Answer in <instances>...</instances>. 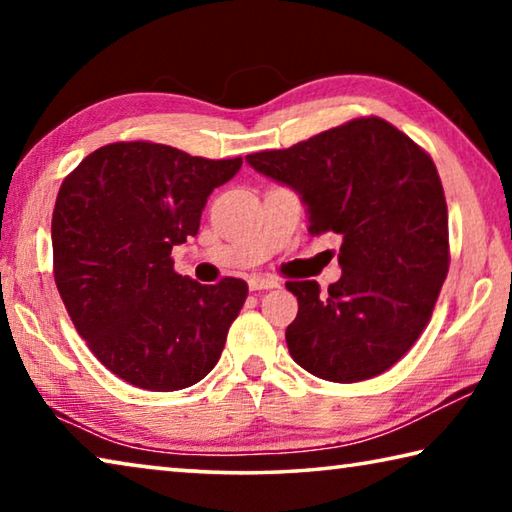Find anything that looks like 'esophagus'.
I'll return each mask as SVG.
<instances>
[{
    "label": "esophagus",
    "instance_id": "1",
    "mask_svg": "<svg viewBox=\"0 0 512 512\" xmlns=\"http://www.w3.org/2000/svg\"><path fill=\"white\" fill-rule=\"evenodd\" d=\"M248 287H250V291L275 289V287H280V282H277L275 277H268V275H250L248 277Z\"/></svg>",
    "mask_w": 512,
    "mask_h": 512
}]
</instances>
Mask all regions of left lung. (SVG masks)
<instances>
[{
    "mask_svg": "<svg viewBox=\"0 0 512 512\" xmlns=\"http://www.w3.org/2000/svg\"><path fill=\"white\" fill-rule=\"evenodd\" d=\"M302 194L309 232L341 235V280H289L293 361L336 384L395 366L429 325L449 271L443 183L431 155L381 117H354L289 149L246 155Z\"/></svg>",
    "mask_w": 512,
    "mask_h": 512,
    "instance_id": "left-lung-1",
    "label": "left lung"
}]
</instances>
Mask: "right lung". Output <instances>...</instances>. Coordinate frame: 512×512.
<instances>
[{
  "label": "right lung",
  "mask_w": 512,
  "mask_h": 512,
  "mask_svg": "<svg viewBox=\"0 0 512 512\" xmlns=\"http://www.w3.org/2000/svg\"><path fill=\"white\" fill-rule=\"evenodd\" d=\"M239 167L241 158L112 142L60 185L51 216L58 293L94 357L128 384L180 391L219 361L248 284L178 275L171 248L196 237L207 196Z\"/></svg>",
  "instance_id": "obj_1"
}]
</instances>
